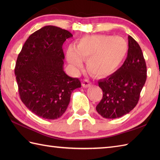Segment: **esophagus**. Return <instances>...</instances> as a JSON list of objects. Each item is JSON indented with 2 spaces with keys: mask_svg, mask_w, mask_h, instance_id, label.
I'll use <instances>...</instances> for the list:
<instances>
[{
  "mask_svg": "<svg viewBox=\"0 0 160 160\" xmlns=\"http://www.w3.org/2000/svg\"><path fill=\"white\" fill-rule=\"evenodd\" d=\"M82 85L84 88H87V87H89L91 85V83L89 80H84L83 82H82Z\"/></svg>",
  "mask_w": 160,
  "mask_h": 160,
  "instance_id": "1",
  "label": "esophagus"
}]
</instances>
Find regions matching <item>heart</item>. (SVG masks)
Instances as JSON below:
<instances>
[{
    "instance_id": "b5f03b06",
    "label": "heart",
    "mask_w": 160,
    "mask_h": 160,
    "mask_svg": "<svg viewBox=\"0 0 160 160\" xmlns=\"http://www.w3.org/2000/svg\"><path fill=\"white\" fill-rule=\"evenodd\" d=\"M128 43L120 36L92 35L82 37L76 46L67 50V60L74 71L83 66L94 76L102 77L116 71L127 55Z\"/></svg>"
}]
</instances>
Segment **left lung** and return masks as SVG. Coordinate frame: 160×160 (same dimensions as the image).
I'll return each mask as SVG.
<instances>
[{
  "mask_svg": "<svg viewBox=\"0 0 160 160\" xmlns=\"http://www.w3.org/2000/svg\"><path fill=\"white\" fill-rule=\"evenodd\" d=\"M128 40L124 64L113 74L98 81L103 97L96 111L104 118H120L133 109L147 80V65L140 47L131 36Z\"/></svg>",
  "mask_w": 160,
  "mask_h": 160,
  "instance_id": "left-lung-1",
  "label": "left lung"
}]
</instances>
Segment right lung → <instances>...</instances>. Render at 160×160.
I'll list each match as a JSON object with an SVG mask.
<instances>
[{"label":"right lung","mask_w":160,"mask_h":160,"mask_svg":"<svg viewBox=\"0 0 160 160\" xmlns=\"http://www.w3.org/2000/svg\"><path fill=\"white\" fill-rule=\"evenodd\" d=\"M73 35L53 25L33 33L18 54L15 75L20 99L27 108L47 120L66 111L73 91L81 87L78 78L64 71L62 45Z\"/></svg>","instance_id":"1"}]
</instances>
